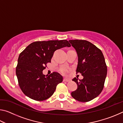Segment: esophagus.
<instances>
[{
    "instance_id": "obj_1",
    "label": "esophagus",
    "mask_w": 123,
    "mask_h": 123,
    "mask_svg": "<svg viewBox=\"0 0 123 123\" xmlns=\"http://www.w3.org/2000/svg\"><path fill=\"white\" fill-rule=\"evenodd\" d=\"M63 81L69 82V81H70V80H69V79H63Z\"/></svg>"
}]
</instances>
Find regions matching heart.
<instances>
[{
	"instance_id": "b5f03b06",
	"label": "heart",
	"mask_w": 123,
	"mask_h": 123,
	"mask_svg": "<svg viewBox=\"0 0 123 123\" xmlns=\"http://www.w3.org/2000/svg\"><path fill=\"white\" fill-rule=\"evenodd\" d=\"M60 70V72L63 74H66L67 73V69H66L65 68H62Z\"/></svg>"
}]
</instances>
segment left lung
Masks as SVG:
<instances>
[{
	"instance_id": "1",
	"label": "left lung",
	"mask_w": 123,
	"mask_h": 123,
	"mask_svg": "<svg viewBox=\"0 0 123 123\" xmlns=\"http://www.w3.org/2000/svg\"><path fill=\"white\" fill-rule=\"evenodd\" d=\"M75 49L78 56L76 73H80L84 79L75 82L78 88L72 92V97L81 102H88L100 94L107 75V66L100 49L86 40H69Z\"/></svg>"
}]
</instances>
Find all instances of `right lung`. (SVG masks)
Returning <instances> with one entry per match:
<instances>
[{
  "instance_id": "add662e5",
  "label": "right lung",
  "mask_w": 123,
  "mask_h": 123,
  "mask_svg": "<svg viewBox=\"0 0 123 123\" xmlns=\"http://www.w3.org/2000/svg\"><path fill=\"white\" fill-rule=\"evenodd\" d=\"M70 46L65 39L36 41L20 54L16 73L18 84L25 95L35 100L43 101L54 94L63 77L57 72L45 76L42 71L47 64L51 62L54 51Z\"/></svg>"
}]
</instances>
